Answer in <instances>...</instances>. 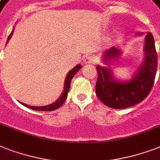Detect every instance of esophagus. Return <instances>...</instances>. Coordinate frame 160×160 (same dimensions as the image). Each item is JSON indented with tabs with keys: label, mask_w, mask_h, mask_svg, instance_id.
<instances>
[{
	"label": "esophagus",
	"mask_w": 160,
	"mask_h": 160,
	"mask_svg": "<svg viewBox=\"0 0 160 160\" xmlns=\"http://www.w3.org/2000/svg\"><path fill=\"white\" fill-rule=\"evenodd\" d=\"M84 62L86 63V64H94L96 62V58L94 57V56H87V57H85V58H84Z\"/></svg>",
	"instance_id": "1"
}]
</instances>
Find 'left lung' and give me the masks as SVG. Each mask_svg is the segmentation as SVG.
<instances>
[{
  "label": "left lung",
  "mask_w": 160,
  "mask_h": 160,
  "mask_svg": "<svg viewBox=\"0 0 160 160\" xmlns=\"http://www.w3.org/2000/svg\"><path fill=\"white\" fill-rule=\"evenodd\" d=\"M145 39V62L129 82H118L113 79L109 69L99 66L96 67L98 72L96 95L108 107L116 109L132 107L142 102L151 91L156 75L158 57L153 35L149 33ZM120 54L118 48H112L105 52L104 61L108 62Z\"/></svg>",
  "instance_id": "obj_1"
}]
</instances>
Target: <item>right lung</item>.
Listing matches in <instances>:
<instances>
[{
  "instance_id": "obj_1",
  "label": "right lung",
  "mask_w": 160,
  "mask_h": 160,
  "mask_svg": "<svg viewBox=\"0 0 160 160\" xmlns=\"http://www.w3.org/2000/svg\"><path fill=\"white\" fill-rule=\"evenodd\" d=\"M13 31L10 33V34L9 35L8 37V40L10 39L11 36H12ZM81 68V65H77L76 67H74L71 71H69V73L67 74V76L66 78V80H65V85H64V91L62 92V94L61 95L59 98H58V100L56 101L55 102H53L52 104L48 105V106H42V107H34V106H29V105L24 104V103H22L24 106L25 107L28 108H30V109L33 110H37V111H53V110L58 109V108H60L62 106L64 102L67 99V94H68L69 89H70V86H71V80H72V78L74 77V76L76 75V72L79 71V70Z\"/></svg>"
}]
</instances>
